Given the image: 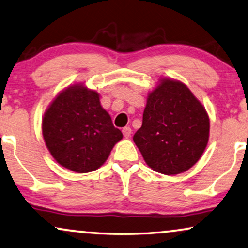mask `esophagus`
Returning a JSON list of instances; mask_svg holds the SVG:
<instances>
[{
	"mask_svg": "<svg viewBox=\"0 0 248 248\" xmlns=\"http://www.w3.org/2000/svg\"><path fill=\"white\" fill-rule=\"evenodd\" d=\"M123 135H124V138H130L131 137V134H132V128L130 127V126H126V127H124L123 128Z\"/></svg>",
	"mask_w": 248,
	"mask_h": 248,
	"instance_id": "esophagus-1",
	"label": "esophagus"
}]
</instances>
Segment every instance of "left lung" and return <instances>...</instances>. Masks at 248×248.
Listing matches in <instances>:
<instances>
[{"label":"left lung","instance_id":"left-lung-1","mask_svg":"<svg viewBox=\"0 0 248 248\" xmlns=\"http://www.w3.org/2000/svg\"><path fill=\"white\" fill-rule=\"evenodd\" d=\"M205 108L181 81L160 80L148 94L142 126L133 141L149 167L177 175L194 166L209 141Z\"/></svg>","mask_w":248,"mask_h":248}]
</instances>
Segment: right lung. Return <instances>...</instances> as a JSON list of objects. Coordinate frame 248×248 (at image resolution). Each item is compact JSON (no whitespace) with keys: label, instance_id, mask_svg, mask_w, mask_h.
Wrapping results in <instances>:
<instances>
[{"label":"right lung","instance_id":"right-lung-1","mask_svg":"<svg viewBox=\"0 0 248 248\" xmlns=\"http://www.w3.org/2000/svg\"><path fill=\"white\" fill-rule=\"evenodd\" d=\"M43 137L53 158L76 172L96 170L123 134L101 107L99 94L82 84L67 87L43 118Z\"/></svg>","mask_w":248,"mask_h":248}]
</instances>
